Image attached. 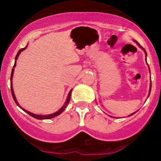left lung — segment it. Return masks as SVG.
<instances>
[{
    "mask_svg": "<svg viewBox=\"0 0 161 161\" xmlns=\"http://www.w3.org/2000/svg\"><path fill=\"white\" fill-rule=\"evenodd\" d=\"M136 43H137V42H136ZM138 45V43H137ZM140 46V45H138ZM140 47H141V46H140ZM144 50V51H145V54H146V56H147V53H146V51H145V49H143ZM151 86H150V93H151ZM150 93H149V95H150ZM135 114V113H133V114H130V115H129V116H132L133 115V114Z\"/></svg>",
    "mask_w": 161,
    "mask_h": 161,
    "instance_id": "1",
    "label": "left lung"
}]
</instances>
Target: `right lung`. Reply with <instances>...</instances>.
<instances>
[{"label": "right lung", "instance_id": "obj_1", "mask_svg": "<svg viewBox=\"0 0 161 161\" xmlns=\"http://www.w3.org/2000/svg\"><path fill=\"white\" fill-rule=\"evenodd\" d=\"M25 48H26V47H24V48H21V49H20L19 51H18L17 54L16 55V57H15V64H14V68H13V69H12V72H11V75H10V87H11V93H12L13 98H14V101H15V102H16V104H17L18 106H19V104H18L17 101H16V97H15V95H14V89H13V87H12V78H13V75H14V67H15V66H16V60H17L18 57H19V53H21V51H23V50H25ZM71 92H72V90H71V91L69 92V95H68L67 99H66V101L65 104H64V106H63L62 108H60V110H58V111L56 112V113H54V114H50V115H45V116H43V115H36V114H32V113H31V112H29V111H27V110H25V109L22 108L21 107H20V106H19V107L20 108H22V109H23V110H24V111H25V112H26L28 114H29V115H30L31 116H32V117L36 118V119H51V118H53V117H55V116H57L60 115V114H61V113H63V111H64V110H65V108H66V106H67V104H69V101H70V97H71Z\"/></svg>", "mask_w": 161, "mask_h": 161}]
</instances>
